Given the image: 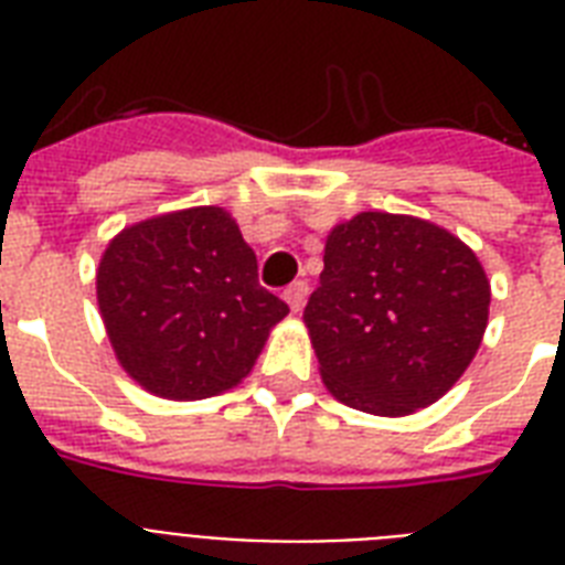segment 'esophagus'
<instances>
[{"label":"esophagus","instance_id":"1","mask_svg":"<svg viewBox=\"0 0 565 565\" xmlns=\"http://www.w3.org/2000/svg\"><path fill=\"white\" fill-rule=\"evenodd\" d=\"M305 299H308V281H292L287 290H284V301L290 305L292 313H299L305 308Z\"/></svg>","mask_w":565,"mask_h":565}]
</instances>
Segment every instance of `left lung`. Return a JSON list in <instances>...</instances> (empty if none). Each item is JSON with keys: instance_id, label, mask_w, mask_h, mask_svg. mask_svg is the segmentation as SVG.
I'll list each match as a JSON object with an SVG mask.
<instances>
[{"instance_id": "1", "label": "left lung", "mask_w": 565, "mask_h": 565, "mask_svg": "<svg viewBox=\"0 0 565 565\" xmlns=\"http://www.w3.org/2000/svg\"><path fill=\"white\" fill-rule=\"evenodd\" d=\"M490 281L451 231L366 211L326 239L305 308L322 384L375 416H407L457 384L487 331Z\"/></svg>"}]
</instances>
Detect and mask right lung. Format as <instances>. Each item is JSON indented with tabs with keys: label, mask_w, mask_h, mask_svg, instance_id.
<instances>
[{
	"label": "right lung",
	"mask_w": 565,
	"mask_h": 565,
	"mask_svg": "<svg viewBox=\"0 0 565 565\" xmlns=\"http://www.w3.org/2000/svg\"><path fill=\"white\" fill-rule=\"evenodd\" d=\"M96 299L122 370L172 402L237 386L290 313L257 284L255 252L213 204L119 231L99 260Z\"/></svg>",
	"instance_id": "right-lung-1"
}]
</instances>
